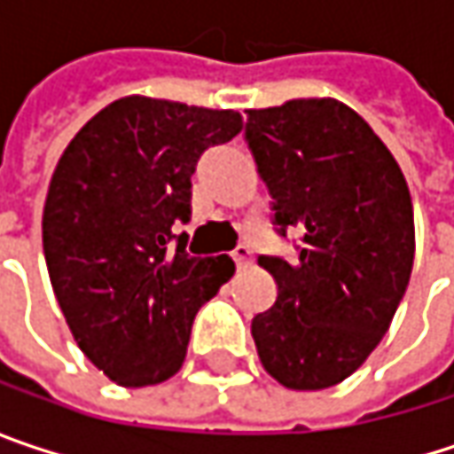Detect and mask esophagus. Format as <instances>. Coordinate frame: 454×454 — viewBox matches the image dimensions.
<instances>
[{
  "label": "esophagus",
  "mask_w": 454,
  "mask_h": 454,
  "mask_svg": "<svg viewBox=\"0 0 454 454\" xmlns=\"http://www.w3.org/2000/svg\"><path fill=\"white\" fill-rule=\"evenodd\" d=\"M232 258H235L238 269H243V266L250 263V247H247V245H238V247L232 250Z\"/></svg>",
  "instance_id": "esophagus-1"
}]
</instances>
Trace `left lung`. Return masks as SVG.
<instances>
[{
  "label": "left lung",
  "mask_w": 454,
  "mask_h": 454,
  "mask_svg": "<svg viewBox=\"0 0 454 454\" xmlns=\"http://www.w3.org/2000/svg\"><path fill=\"white\" fill-rule=\"evenodd\" d=\"M245 142L271 193L276 232L297 230L294 263L261 255L276 302L253 317L261 364L292 390L354 374L382 340L413 269V204L370 123L333 98L247 111Z\"/></svg>",
  "instance_id": "obj_1"
}]
</instances>
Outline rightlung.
I'll list each match as a JSON object with an SVG mask.
<instances>
[{"instance_id":"right-lung-1","label":"right lung","mask_w":454,"mask_h":454,"mask_svg":"<svg viewBox=\"0 0 454 454\" xmlns=\"http://www.w3.org/2000/svg\"><path fill=\"white\" fill-rule=\"evenodd\" d=\"M243 115L142 95L92 115L64 149L43 207L51 286L84 356L123 387L165 382L191 325L232 276L227 255L193 258L191 176Z\"/></svg>"}]
</instances>
